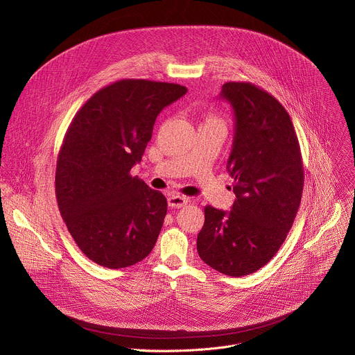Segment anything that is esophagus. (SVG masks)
I'll use <instances>...</instances> for the list:
<instances>
[{
  "label": "esophagus",
  "instance_id": "1",
  "mask_svg": "<svg viewBox=\"0 0 355 355\" xmlns=\"http://www.w3.org/2000/svg\"><path fill=\"white\" fill-rule=\"evenodd\" d=\"M187 204H188V198H185L184 195L174 193L168 198V207H171V208H182Z\"/></svg>",
  "mask_w": 355,
  "mask_h": 355
}]
</instances>
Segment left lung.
<instances>
[{
    "instance_id": "8db88e82",
    "label": "left lung",
    "mask_w": 355,
    "mask_h": 355,
    "mask_svg": "<svg viewBox=\"0 0 355 355\" xmlns=\"http://www.w3.org/2000/svg\"><path fill=\"white\" fill-rule=\"evenodd\" d=\"M220 98L234 112L227 171L236 195L232 211L205 207L198 254L214 270L243 277L279 250L297 214L303 164L293 123L271 94L251 83L223 84Z\"/></svg>"
}]
</instances>
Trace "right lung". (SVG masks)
Instances as JSON below:
<instances>
[{"label": "right lung", "mask_w": 355, "mask_h": 355, "mask_svg": "<svg viewBox=\"0 0 355 355\" xmlns=\"http://www.w3.org/2000/svg\"><path fill=\"white\" fill-rule=\"evenodd\" d=\"M187 88L119 80L96 91L73 118L56 166V198L76 244L116 270L146 259L160 234L167 199L137 177L157 115Z\"/></svg>", "instance_id": "right-lung-1"}]
</instances>
